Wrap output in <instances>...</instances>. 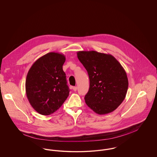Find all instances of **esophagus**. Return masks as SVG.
Segmentation results:
<instances>
[{
	"mask_svg": "<svg viewBox=\"0 0 157 157\" xmlns=\"http://www.w3.org/2000/svg\"><path fill=\"white\" fill-rule=\"evenodd\" d=\"M72 89H73V90H74V91H76V90H77V87H76V86H74V87L72 88Z\"/></svg>",
	"mask_w": 157,
	"mask_h": 157,
	"instance_id": "esophagus-1",
	"label": "esophagus"
}]
</instances>
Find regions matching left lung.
Instances as JSON below:
<instances>
[{"label":"left lung","instance_id":"left-lung-1","mask_svg":"<svg viewBox=\"0 0 157 157\" xmlns=\"http://www.w3.org/2000/svg\"><path fill=\"white\" fill-rule=\"evenodd\" d=\"M77 56L90 78L85 103L99 115L113 112L127 94L128 80L124 67L110 54L94 51H79Z\"/></svg>","mask_w":157,"mask_h":157}]
</instances>
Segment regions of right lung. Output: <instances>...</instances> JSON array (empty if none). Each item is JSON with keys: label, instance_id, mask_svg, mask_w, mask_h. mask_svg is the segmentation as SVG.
<instances>
[{"label": "right lung", "instance_id": "right-lung-1", "mask_svg": "<svg viewBox=\"0 0 157 157\" xmlns=\"http://www.w3.org/2000/svg\"><path fill=\"white\" fill-rule=\"evenodd\" d=\"M65 56L49 52L36 60L26 76V96L39 113L49 115L56 111L69 94L66 74L62 67Z\"/></svg>", "mask_w": 157, "mask_h": 157}]
</instances>
